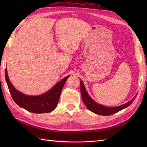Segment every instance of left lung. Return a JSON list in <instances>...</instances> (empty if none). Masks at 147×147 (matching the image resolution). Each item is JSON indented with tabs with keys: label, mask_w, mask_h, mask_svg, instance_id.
Here are the masks:
<instances>
[{
	"label": "left lung",
	"mask_w": 147,
	"mask_h": 147,
	"mask_svg": "<svg viewBox=\"0 0 147 147\" xmlns=\"http://www.w3.org/2000/svg\"><path fill=\"white\" fill-rule=\"evenodd\" d=\"M80 84L81 95H82V98L83 103L90 111L93 112V113L98 115H110L123 110V109L128 107V106L131 104L134 101V100L135 99L137 95H136L135 96V97H134L131 100H130L129 102H127L123 105L117 106V107H106V106L104 105L98 104V103L95 102L91 97H90L82 80L80 81Z\"/></svg>",
	"instance_id": "obj_1"
}]
</instances>
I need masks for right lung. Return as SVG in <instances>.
Returning <instances> with one entry per match:
<instances>
[{
  "mask_svg": "<svg viewBox=\"0 0 147 147\" xmlns=\"http://www.w3.org/2000/svg\"><path fill=\"white\" fill-rule=\"evenodd\" d=\"M5 76L9 92L16 104L28 111L38 114L51 112L54 110L59 102L62 89L69 76H65L43 94L31 96L24 94L14 88L9 79L7 69H5Z\"/></svg>",
  "mask_w": 147,
  "mask_h": 147,
  "instance_id": "add662e5",
  "label": "right lung"
}]
</instances>
